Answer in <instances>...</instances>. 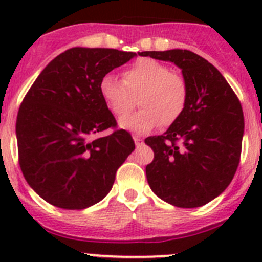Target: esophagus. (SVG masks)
<instances>
[{
    "label": "esophagus",
    "mask_w": 262,
    "mask_h": 262,
    "mask_svg": "<svg viewBox=\"0 0 262 262\" xmlns=\"http://www.w3.org/2000/svg\"><path fill=\"white\" fill-rule=\"evenodd\" d=\"M134 142H135L136 147H140V145H143V143H144L140 136H134Z\"/></svg>",
    "instance_id": "34e87169"
}]
</instances>
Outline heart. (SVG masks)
Returning <instances> with one entry per match:
<instances>
[{"mask_svg":"<svg viewBox=\"0 0 262 262\" xmlns=\"http://www.w3.org/2000/svg\"><path fill=\"white\" fill-rule=\"evenodd\" d=\"M99 80V96L115 117H124L135 107L136 97L142 109L122 118L120 127L136 134H145L157 126H172L186 110L189 86L181 75L155 59H139L122 73Z\"/></svg>","mask_w":262,"mask_h":262,"instance_id":"heart-1","label":"heart"}]
</instances>
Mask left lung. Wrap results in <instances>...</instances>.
Instances as JSON below:
<instances>
[{
    "label": "left lung",
    "mask_w": 262,
    "mask_h": 262,
    "mask_svg": "<svg viewBox=\"0 0 262 262\" xmlns=\"http://www.w3.org/2000/svg\"><path fill=\"white\" fill-rule=\"evenodd\" d=\"M142 56L174 62L189 86L182 117L164 135L149 136L154 161L145 166L159 198L193 209L221 195L231 184L242 155L244 115L222 73L187 50L145 51Z\"/></svg>",
    "instance_id": "1"
}]
</instances>
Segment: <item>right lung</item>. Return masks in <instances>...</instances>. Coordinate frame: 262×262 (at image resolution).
Returning a JSON list of instances; mask_svg holds the SVG:
<instances>
[{
    "label": "right lung",
    "instance_id": "add662e5",
    "mask_svg": "<svg viewBox=\"0 0 262 262\" xmlns=\"http://www.w3.org/2000/svg\"><path fill=\"white\" fill-rule=\"evenodd\" d=\"M134 56L113 48L67 50L41 71L23 98L15 124L20 170L51 205L82 210L102 201L118 168L135 149L124 129L94 138L117 127L99 96V80Z\"/></svg>",
    "mask_w": 262,
    "mask_h": 262
}]
</instances>
